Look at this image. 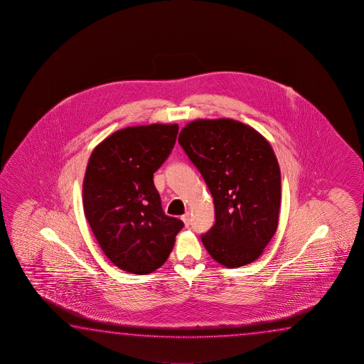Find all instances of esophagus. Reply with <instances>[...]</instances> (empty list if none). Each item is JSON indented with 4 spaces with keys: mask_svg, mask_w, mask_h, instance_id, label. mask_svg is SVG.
Here are the masks:
<instances>
[{
    "mask_svg": "<svg viewBox=\"0 0 364 364\" xmlns=\"http://www.w3.org/2000/svg\"><path fill=\"white\" fill-rule=\"evenodd\" d=\"M181 219H182L183 223H185L186 227H190V224H191V219H190V214H188V213H186L185 215L181 216Z\"/></svg>",
    "mask_w": 364,
    "mask_h": 364,
    "instance_id": "1",
    "label": "esophagus"
}]
</instances>
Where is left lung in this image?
I'll return each mask as SVG.
<instances>
[{"instance_id": "1", "label": "left lung", "mask_w": 364, "mask_h": 364, "mask_svg": "<svg viewBox=\"0 0 364 364\" xmlns=\"http://www.w3.org/2000/svg\"><path fill=\"white\" fill-rule=\"evenodd\" d=\"M179 145L201 173L215 208V224L201 235L216 262L251 264L275 235L282 181L270 144L235 119H198L181 131Z\"/></svg>"}]
</instances>
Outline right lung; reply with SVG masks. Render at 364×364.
Masks as SVG:
<instances>
[{"instance_id":"add662e5","label":"right lung","mask_w":364,"mask_h":364,"mask_svg":"<svg viewBox=\"0 0 364 364\" xmlns=\"http://www.w3.org/2000/svg\"><path fill=\"white\" fill-rule=\"evenodd\" d=\"M177 124L119 129L94 149L82 186L84 213L105 256L132 274L161 267L183 222L166 215L154 173L172 153Z\"/></svg>"}]
</instances>
